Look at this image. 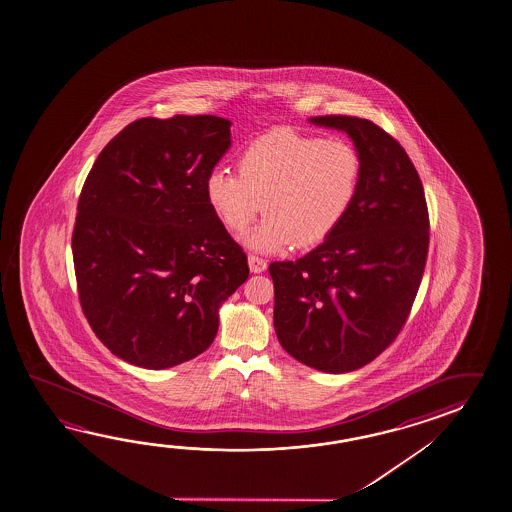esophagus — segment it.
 I'll return each mask as SVG.
<instances>
[{
	"label": "esophagus",
	"instance_id": "34e87169",
	"mask_svg": "<svg viewBox=\"0 0 512 512\" xmlns=\"http://www.w3.org/2000/svg\"><path fill=\"white\" fill-rule=\"evenodd\" d=\"M248 264H250L251 273H262L268 266V262L257 255H248Z\"/></svg>",
	"mask_w": 512,
	"mask_h": 512
}]
</instances>
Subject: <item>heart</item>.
I'll use <instances>...</instances> for the list:
<instances>
[{
    "instance_id": "1",
    "label": "heart",
    "mask_w": 512,
    "mask_h": 512,
    "mask_svg": "<svg viewBox=\"0 0 512 512\" xmlns=\"http://www.w3.org/2000/svg\"><path fill=\"white\" fill-rule=\"evenodd\" d=\"M239 175L215 168L204 195L228 232L242 233L268 213L246 242L259 251L309 248L326 241L357 199L362 157L344 139L279 128L239 155Z\"/></svg>"
}]
</instances>
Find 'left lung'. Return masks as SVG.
Wrapping results in <instances>:
<instances>
[{
  "mask_svg": "<svg viewBox=\"0 0 512 512\" xmlns=\"http://www.w3.org/2000/svg\"><path fill=\"white\" fill-rule=\"evenodd\" d=\"M309 123L349 135L362 177L326 241L299 261L271 262L273 326L291 357L338 375L375 360L404 326L424 275L429 215L415 164L380 126L349 116Z\"/></svg>",
  "mask_w": 512,
  "mask_h": 512,
  "instance_id": "obj_1",
  "label": "left lung"
}]
</instances>
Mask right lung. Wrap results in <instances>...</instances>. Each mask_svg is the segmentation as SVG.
<instances>
[{
  "label": "right lung",
  "instance_id": "obj_1",
  "mask_svg": "<svg viewBox=\"0 0 512 512\" xmlns=\"http://www.w3.org/2000/svg\"><path fill=\"white\" fill-rule=\"evenodd\" d=\"M230 126L217 116L137 119L83 184L72 233L79 300L97 338L128 364L166 369L201 355L222 302L250 275L204 195Z\"/></svg>",
  "mask_w": 512,
  "mask_h": 512
}]
</instances>
